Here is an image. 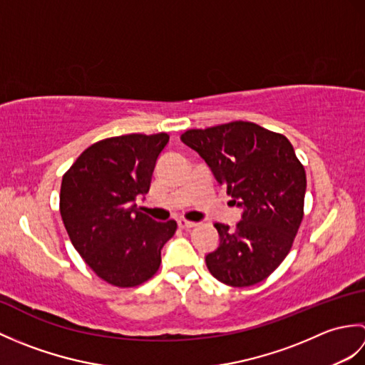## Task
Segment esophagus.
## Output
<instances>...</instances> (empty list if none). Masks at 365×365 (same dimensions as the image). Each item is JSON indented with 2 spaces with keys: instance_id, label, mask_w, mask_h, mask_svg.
Masks as SVG:
<instances>
[{
  "instance_id": "1",
  "label": "esophagus",
  "mask_w": 365,
  "mask_h": 365,
  "mask_svg": "<svg viewBox=\"0 0 365 365\" xmlns=\"http://www.w3.org/2000/svg\"><path fill=\"white\" fill-rule=\"evenodd\" d=\"M177 224H178V227H180V229H190V227H195V226H196V222L187 221V220H182V218L177 221Z\"/></svg>"
}]
</instances>
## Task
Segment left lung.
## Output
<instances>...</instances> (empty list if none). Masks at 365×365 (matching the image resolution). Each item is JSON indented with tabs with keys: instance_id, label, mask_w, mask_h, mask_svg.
<instances>
[{
	"instance_id": "obj_1",
	"label": "left lung",
	"mask_w": 365,
	"mask_h": 365,
	"mask_svg": "<svg viewBox=\"0 0 365 365\" xmlns=\"http://www.w3.org/2000/svg\"><path fill=\"white\" fill-rule=\"evenodd\" d=\"M180 139L243 210L235 229L215 222L220 245L205 255L208 271L232 287L263 281L290 252L304 216L306 173L293 145L284 135L243 120L188 130Z\"/></svg>"
}]
</instances>
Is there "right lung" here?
Listing matches in <instances>:
<instances>
[{"label": "right lung", "instance_id": "right-lung-1", "mask_svg": "<svg viewBox=\"0 0 365 365\" xmlns=\"http://www.w3.org/2000/svg\"><path fill=\"white\" fill-rule=\"evenodd\" d=\"M166 133L123 135L84 150L61 183L59 210L75 250L108 284L135 287L157 273L174 220L157 222L138 210Z\"/></svg>", "mask_w": 365, "mask_h": 365}]
</instances>
